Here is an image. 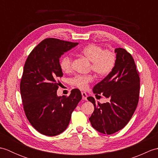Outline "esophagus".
<instances>
[{
    "instance_id": "34e87169",
    "label": "esophagus",
    "mask_w": 158,
    "mask_h": 158,
    "mask_svg": "<svg viewBox=\"0 0 158 158\" xmlns=\"http://www.w3.org/2000/svg\"><path fill=\"white\" fill-rule=\"evenodd\" d=\"M81 94H82V99L83 100H87V97H88V95H87V94L85 92H81Z\"/></svg>"
}]
</instances>
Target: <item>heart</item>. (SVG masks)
Here are the masks:
<instances>
[{
    "mask_svg": "<svg viewBox=\"0 0 158 158\" xmlns=\"http://www.w3.org/2000/svg\"><path fill=\"white\" fill-rule=\"evenodd\" d=\"M81 54L85 56L91 61V69L99 76L106 75L111 71L115 62L114 53L108 49L104 50L101 46L96 44H89L83 48ZM60 67L62 71L67 73L71 69L72 58L65 55L60 60ZM94 77L92 75H77L70 79L71 85L81 89H86L89 83L93 81Z\"/></svg>",
    "mask_w": 158,
    "mask_h": 158,
    "instance_id": "b5f03b06",
    "label": "heart"
}]
</instances>
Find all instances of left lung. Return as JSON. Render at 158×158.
<instances>
[{
	"mask_svg": "<svg viewBox=\"0 0 158 158\" xmlns=\"http://www.w3.org/2000/svg\"><path fill=\"white\" fill-rule=\"evenodd\" d=\"M115 53L116 60L112 71L93 88L96 96L102 94L109 101L96 103L93 97L88 98L94 106L89 119L92 126L105 135H112L126 126L139 98L140 77L135 60L125 49L116 48Z\"/></svg>",
	"mask_w": 158,
	"mask_h": 158,
	"instance_id": "1",
	"label": "left lung"
}]
</instances>
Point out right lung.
I'll use <instances>...</instances> for the list:
<instances>
[{
	"instance_id": "right-lung-1",
	"label": "right lung",
	"mask_w": 158,
	"mask_h": 158,
	"mask_svg": "<svg viewBox=\"0 0 158 158\" xmlns=\"http://www.w3.org/2000/svg\"><path fill=\"white\" fill-rule=\"evenodd\" d=\"M77 45L53 38L44 39L25 62L20 82L23 110L29 122L42 135L53 136L63 132L82 98L78 89H72L67 97L57 95V79L63 76L60 58Z\"/></svg>"
}]
</instances>
